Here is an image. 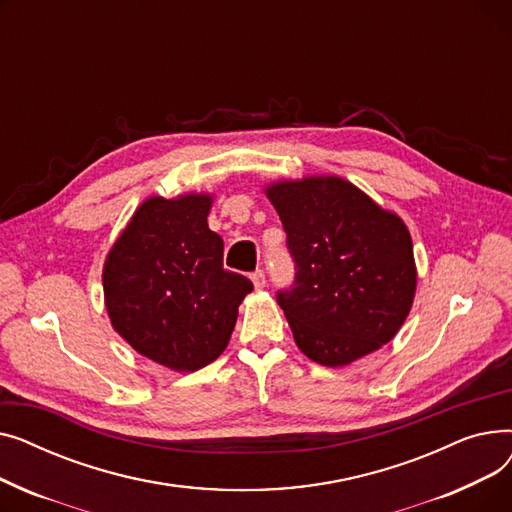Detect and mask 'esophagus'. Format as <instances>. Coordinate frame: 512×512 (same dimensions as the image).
I'll return each instance as SVG.
<instances>
[{"label": "esophagus", "instance_id": "obj_1", "mask_svg": "<svg viewBox=\"0 0 512 512\" xmlns=\"http://www.w3.org/2000/svg\"><path fill=\"white\" fill-rule=\"evenodd\" d=\"M251 280H253L255 288H257V290H261V288L265 286V274H263V270H257V272H253V274H251Z\"/></svg>", "mask_w": 512, "mask_h": 512}]
</instances>
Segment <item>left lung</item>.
<instances>
[{"instance_id":"obj_1","label":"left lung","mask_w":512,"mask_h":512,"mask_svg":"<svg viewBox=\"0 0 512 512\" xmlns=\"http://www.w3.org/2000/svg\"><path fill=\"white\" fill-rule=\"evenodd\" d=\"M265 193L294 261V280L276 299L301 351L342 367L390 342L417 284L411 234L398 215L336 176L276 182Z\"/></svg>"}]
</instances>
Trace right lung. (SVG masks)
Instances as JSON below:
<instances>
[{
    "mask_svg": "<svg viewBox=\"0 0 512 512\" xmlns=\"http://www.w3.org/2000/svg\"><path fill=\"white\" fill-rule=\"evenodd\" d=\"M211 197H151L103 267L116 332L147 359L197 371L218 359L253 282L224 267V240L207 226Z\"/></svg>",
    "mask_w": 512,
    "mask_h": 512,
    "instance_id": "right-lung-1",
    "label": "right lung"
}]
</instances>
